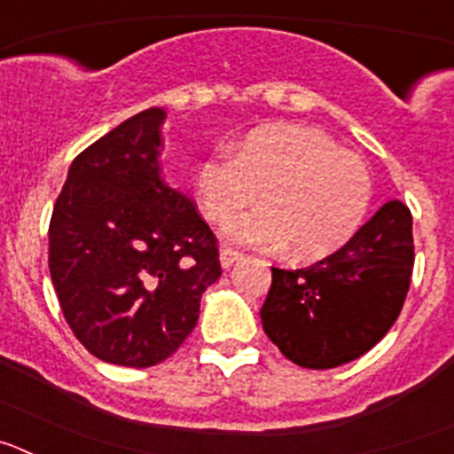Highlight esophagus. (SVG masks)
<instances>
[{
    "label": "esophagus",
    "instance_id": "obj_1",
    "mask_svg": "<svg viewBox=\"0 0 454 454\" xmlns=\"http://www.w3.org/2000/svg\"><path fill=\"white\" fill-rule=\"evenodd\" d=\"M240 259H243V252L231 250V247H223V250H220V263H223V268H231L236 262H240Z\"/></svg>",
    "mask_w": 454,
    "mask_h": 454
}]
</instances>
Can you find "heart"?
<instances>
[{
  "label": "heart",
  "instance_id": "obj_1",
  "mask_svg": "<svg viewBox=\"0 0 454 454\" xmlns=\"http://www.w3.org/2000/svg\"><path fill=\"white\" fill-rule=\"evenodd\" d=\"M204 215L231 218L256 200L259 211L230 224L227 236L246 246H291L300 262H316L340 250L359 231L372 195L366 163L336 147L318 129L268 124L231 147L215 152L195 170Z\"/></svg>",
  "mask_w": 454,
  "mask_h": 454
}]
</instances>
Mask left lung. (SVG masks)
<instances>
[{
  "instance_id": "8db88e82",
  "label": "left lung",
  "mask_w": 454,
  "mask_h": 454,
  "mask_svg": "<svg viewBox=\"0 0 454 454\" xmlns=\"http://www.w3.org/2000/svg\"><path fill=\"white\" fill-rule=\"evenodd\" d=\"M411 270V211L391 200L323 262L300 270L272 268L263 332L302 368L325 371L352 362L391 330Z\"/></svg>"
}]
</instances>
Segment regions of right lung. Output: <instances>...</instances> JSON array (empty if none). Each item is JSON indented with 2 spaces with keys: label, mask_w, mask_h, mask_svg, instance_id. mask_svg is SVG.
<instances>
[{
  "label": "right lung",
  "mask_w": 454,
  "mask_h": 454,
  "mask_svg": "<svg viewBox=\"0 0 454 454\" xmlns=\"http://www.w3.org/2000/svg\"><path fill=\"white\" fill-rule=\"evenodd\" d=\"M163 108L124 120L72 161L50 220V275L82 346L147 368L177 352L223 275L218 239L159 168Z\"/></svg>",
  "instance_id": "right-lung-1"
}]
</instances>
